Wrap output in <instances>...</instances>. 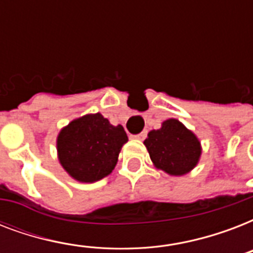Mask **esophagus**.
Listing matches in <instances>:
<instances>
[{
    "mask_svg": "<svg viewBox=\"0 0 253 253\" xmlns=\"http://www.w3.org/2000/svg\"><path fill=\"white\" fill-rule=\"evenodd\" d=\"M146 136H147V131H143V132H140V134L134 135V138L139 139V140H143V139H146Z\"/></svg>",
    "mask_w": 253,
    "mask_h": 253,
    "instance_id": "1",
    "label": "esophagus"
}]
</instances>
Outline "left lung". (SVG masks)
Instances as JSON below:
<instances>
[{
    "instance_id": "left-lung-1",
    "label": "left lung",
    "mask_w": 253,
    "mask_h": 253,
    "mask_svg": "<svg viewBox=\"0 0 253 253\" xmlns=\"http://www.w3.org/2000/svg\"><path fill=\"white\" fill-rule=\"evenodd\" d=\"M144 144L155 167L173 176L190 172L201 156L200 140L177 119H168L162 128L150 131Z\"/></svg>"
}]
</instances>
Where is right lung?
<instances>
[{
	"instance_id": "obj_1",
	"label": "right lung",
	"mask_w": 253,
	"mask_h": 253,
	"mask_svg": "<svg viewBox=\"0 0 253 253\" xmlns=\"http://www.w3.org/2000/svg\"><path fill=\"white\" fill-rule=\"evenodd\" d=\"M127 140L121 125L113 126L99 113L85 115L60 131L57 136L59 160L73 178L94 182L110 174Z\"/></svg>"
}]
</instances>
